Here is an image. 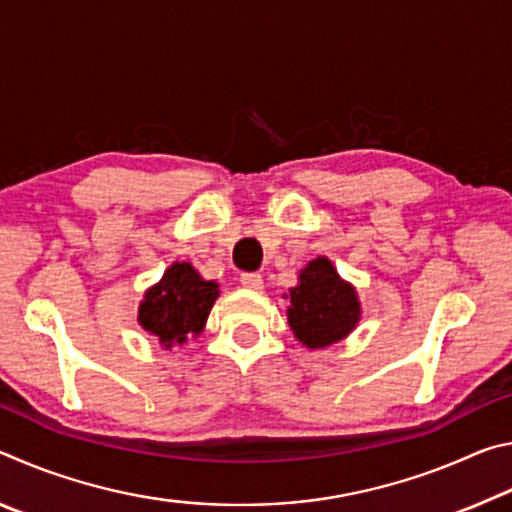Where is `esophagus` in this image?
Returning <instances> with one entry per match:
<instances>
[{
  "label": "esophagus",
  "mask_w": 512,
  "mask_h": 512,
  "mask_svg": "<svg viewBox=\"0 0 512 512\" xmlns=\"http://www.w3.org/2000/svg\"><path fill=\"white\" fill-rule=\"evenodd\" d=\"M239 280L246 289H253V291L264 289V280H262V275H259V273H241Z\"/></svg>",
  "instance_id": "1"
}]
</instances>
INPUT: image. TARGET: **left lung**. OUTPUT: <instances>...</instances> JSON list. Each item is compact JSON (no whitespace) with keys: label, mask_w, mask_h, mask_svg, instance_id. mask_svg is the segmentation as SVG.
<instances>
[{"label":"left lung","mask_w":512,"mask_h":512,"mask_svg":"<svg viewBox=\"0 0 512 512\" xmlns=\"http://www.w3.org/2000/svg\"><path fill=\"white\" fill-rule=\"evenodd\" d=\"M289 325L296 339L311 350L345 339L361 318V302L350 282L341 280L327 257L302 268L298 287L289 289Z\"/></svg>","instance_id":"obj_1"}]
</instances>
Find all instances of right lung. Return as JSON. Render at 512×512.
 <instances>
[{
    "mask_svg": "<svg viewBox=\"0 0 512 512\" xmlns=\"http://www.w3.org/2000/svg\"><path fill=\"white\" fill-rule=\"evenodd\" d=\"M216 298L219 284L203 280L192 264L176 262L144 293L137 320L164 348L183 345L203 332Z\"/></svg>",
    "mask_w": 512,
    "mask_h": 512,
    "instance_id": "1",
    "label": "right lung"
}]
</instances>
